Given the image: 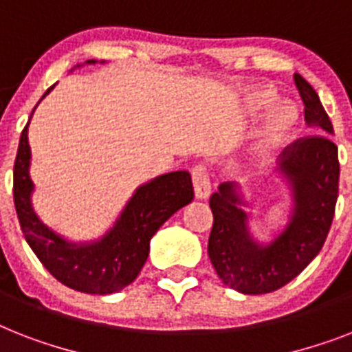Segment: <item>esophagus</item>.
<instances>
[{
  "label": "esophagus",
  "instance_id": "1",
  "mask_svg": "<svg viewBox=\"0 0 352 352\" xmlns=\"http://www.w3.org/2000/svg\"><path fill=\"white\" fill-rule=\"evenodd\" d=\"M191 181H193V190H195L197 199H208L211 193L210 177L204 164H197L191 168Z\"/></svg>",
  "mask_w": 352,
  "mask_h": 352
}]
</instances>
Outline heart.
Returning a JSON list of instances; mask_svg holds the SVG:
<instances>
[{
    "mask_svg": "<svg viewBox=\"0 0 352 352\" xmlns=\"http://www.w3.org/2000/svg\"><path fill=\"white\" fill-rule=\"evenodd\" d=\"M275 99V94L265 90L256 97V104L258 107H267L271 101ZM296 122V113L291 107H278L273 113H271L270 121L264 128V144H278V142L285 141L287 135L291 133L293 126Z\"/></svg>",
    "mask_w": 352,
    "mask_h": 352,
    "instance_id": "obj_1",
    "label": "heart"
}]
</instances>
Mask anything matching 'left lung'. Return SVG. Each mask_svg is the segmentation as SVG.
<instances>
[{
	"label": "left lung",
	"mask_w": 352,
	"mask_h": 352,
	"mask_svg": "<svg viewBox=\"0 0 352 352\" xmlns=\"http://www.w3.org/2000/svg\"><path fill=\"white\" fill-rule=\"evenodd\" d=\"M295 85L304 101L305 121L320 133L296 139L282 151V173L295 195V213L284 233L265 248L251 241L231 182L221 184L210 199L213 226L208 255L222 282L244 295H264L289 284L318 255L333 224L340 162L338 146L325 135L333 133V124L315 88L298 74Z\"/></svg>",
	"instance_id": "8db88e82"
}]
</instances>
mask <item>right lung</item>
<instances>
[{
  "label": "right lung",
  "instance_id": "right-lung-1",
  "mask_svg": "<svg viewBox=\"0 0 352 352\" xmlns=\"http://www.w3.org/2000/svg\"><path fill=\"white\" fill-rule=\"evenodd\" d=\"M27 131L28 122L21 131L14 162V206L28 245L48 273L70 289L92 295H110L124 289L141 273L155 231L177 210L193 201L190 173L171 171L141 186L104 239L96 244L72 245L45 228L30 206L32 181L28 177L30 146Z\"/></svg>",
  "mask_w": 352,
  "mask_h": 352
}]
</instances>
